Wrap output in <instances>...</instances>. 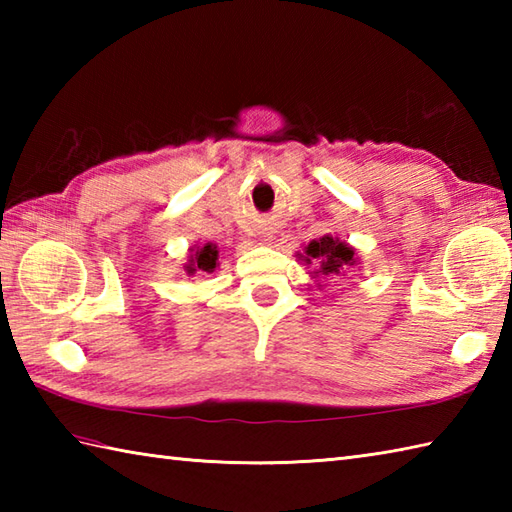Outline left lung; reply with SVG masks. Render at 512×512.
Returning a JSON list of instances; mask_svg holds the SVG:
<instances>
[{"instance_id":"left-lung-1","label":"left lung","mask_w":512,"mask_h":512,"mask_svg":"<svg viewBox=\"0 0 512 512\" xmlns=\"http://www.w3.org/2000/svg\"><path fill=\"white\" fill-rule=\"evenodd\" d=\"M306 255L308 257L303 259H306L308 264L312 262L317 264V268H314L312 273L314 277H330V279L343 277L347 270L358 264L354 248L332 235L312 239V242L306 246Z\"/></svg>"}]
</instances>
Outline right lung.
Here are the masks:
<instances>
[{"mask_svg": "<svg viewBox=\"0 0 512 512\" xmlns=\"http://www.w3.org/2000/svg\"><path fill=\"white\" fill-rule=\"evenodd\" d=\"M191 250H193V255H189V264H184L187 275L213 273L217 266V246L209 242V244L191 248Z\"/></svg>", "mask_w": 512, "mask_h": 512, "instance_id": "right-lung-1", "label": "right lung"}]
</instances>
